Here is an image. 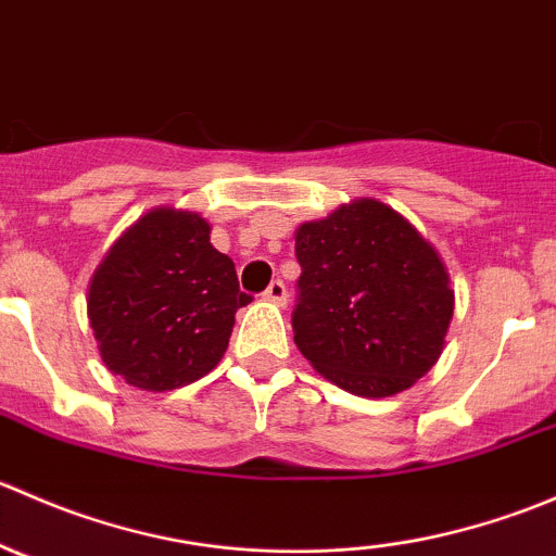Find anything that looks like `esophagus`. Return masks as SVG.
Instances as JSON below:
<instances>
[{
  "label": "esophagus",
  "mask_w": 556,
  "mask_h": 556,
  "mask_svg": "<svg viewBox=\"0 0 556 556\" xmlns=\"http://www.w3.org/2000/svg\"><path fill=\"white\" fill-rule=\"evenodd\" d=\"M263 299L271 301V304H279V306H282L285 301H288V288H285L282 279H274V282L268 285L266 290H263Z\"/></svg>",
  "instance_id": "obj_1"
}]
</instances>
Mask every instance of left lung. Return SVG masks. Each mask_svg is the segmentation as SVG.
I'll return each mask as SVG.
<instances>
[{
    "label": "left lung",
    "mask_w": 556,
    "mask_h": 556,
    "mask_svg": "<svg viewBox=\"0 0 556 556\" xmlns=\"http://www.w3.org/2000/svg\"><path fill=\"white\" fill-rule=\"evenodd\" d=\"M295 257V344L325 379L387 397L435 366L454 290L439 252L395 210L361 199L304 223Z\"/></svg>",
    "instance_id": "8db88e82"
}]
</instances>
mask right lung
Listing matches in <instances>:
<instances>
[{
    "instance_id": "obj_1",
    "label": "right lung",
    "mask_w": 556,
    "mask_h": 556,
    "mask_svg": "<svg viewBox=\"0 0 556 556\" xmlns=\"http://www.w3.org/2000/svg\"><path fill=\"white\" fill-rule=\"evenodd\" d=\"M252 301L210 223L164 206L134 223L88 288L104 366L139 390H177L220 363L233 314Z\"/></svg>"
}]
</instances>
